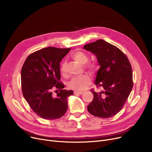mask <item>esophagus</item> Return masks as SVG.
Segmentation results:
<instances>
[{
  "label": "esophagus",
  "instance_id": "esophagus-1",
  "mask_svg": "<svg viewBox=\"0 0 152 152\" xmlns=\"http://www.w3.org/2000/svg\"><path fill=\"white\" fill-rule=\"evenodd\" d=\"M83 93H84L83 92H79V91H74L75 94H83Z\"/></svg>",
  "mask_w": 152,
  "mask_h": 152
}]
</instances>
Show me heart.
Here are the masks:
<instances>
[{
  "label": "heart",
  "instance_id": "1",
  "mask_svg": "<svg viewBox=\"0 0 152 152\" xmlns=\"http://www.w3.org/2000/svg\"><path fill=\"white\" fill-rule=\"evenodd\" d=\"M71 57L76 62L84 65L89 61V57L86 53L82 51H76L71 55ZM86 69L88 70L91 74H95L98 70V65L96 63H89L84 65ZM66 63L63 62L61 65V72L63 75L66 74ZM91 83V77L88 75H83L81 76L74 77L69 83V87L71 89L77 91L83 90Z\"/></svg>",
  "mask_w": 152,
  "mask_h": 152
}]
</instances>
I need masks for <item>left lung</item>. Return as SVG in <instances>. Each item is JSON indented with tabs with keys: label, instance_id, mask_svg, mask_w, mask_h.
Here are the masks:
<instances>
[{
	"label": "left lung",
	"instance_id": "1",
	"mask_svg": "<svg viewBox=\"0 0 152 152\" xmlns=\"http://www.w3.org/2000/svg\"><path fill=\"white\" fill-rule=\"evenodd\" d=\"M83 49L96 56L100 68L95 84L103 89L99 93L91 91L94 99L87 110L95 116H113L122 109L132 89L131 64L121 50L104 40L86 44Z\"/></svg>",
	"mask_w": 152,
	"mask_h": 152
}]
</instances>
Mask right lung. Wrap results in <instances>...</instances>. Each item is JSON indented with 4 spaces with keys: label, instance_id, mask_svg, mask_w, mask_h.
I'll use <instances>...</instances> for the list:
<instances>
[{
    "label": "right lung",
    "instance_id": "right-lung-1",
    "mask_svg": "<svg viewBox=\"0 0 152 152\" xmlns=\"http://www.w3.org/2000/svg\"><path fill=\"white\" fill-rule=\"evenodd\" d=\"M71 49L46 47L30 54L21 72L23 96L34 112L43 119H58L68 110V98L73 91L63 89L60 63ZM53 87L60 92L53 96Z\"/></svg>",
    "mask_w": 152,
    "mask_h": 152
}]
</instances>
